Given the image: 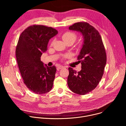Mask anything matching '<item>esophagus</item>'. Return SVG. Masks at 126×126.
<instances>
[{
  "mask_svg": "<svg viewBox=\"0 0 126 126\" xmlns=\"http://www.w3.org/2000/svg\"><path fill=\"white\" fill-rule=\"evenodd\" d=\"M65 68V67H64L63 66H61V65H60V66H58V67H57V70L61 69H63V68Z\"/></svg>",
  "mask_w": 126,
  "mask_h": 126,
  "instance_id": "esophagus-1",
  "label": "esophagus"
}]
</instances>
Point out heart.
Here are the masks:
<instances>
[{
	"label": "heart",
	"instance_id": "heart-1",
	"mask_svg": "<svg viewBox=\"0 0 126 126\" xmlns=\"http://www.w3.org/2000/svg\"><path fill=\"white\" fill-rule=\"evenodd\" d=\"M78 36L76 33L73 32H71V31H67L63 33L62 35L61 38L62 40L64 41V42L66 44L69 42H72L74 43V42L77 40V39ZM54 40H53L50 44L51 46H52L54 44ZM69 55H65L63 56L62 59H65V58H67L69 57Z\"/></svg>",
	"mask_w": 126,
	"mask_h": 126
}]
</instances>
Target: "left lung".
I'll return each mask as SVG.
<instances>
[{"label":"left lung","mask_w":126,"mask_h":126,"mask_svg":"<svg viewBox=\"0 0 126 126\" xmlns=\"http://www.w3.org/2000/svg\"><path fill=\"white\" fill-rule=\"evenodd\" d=\"M69 29L80 32L84 40L77 57L82 69L77 72L69 67L67 83L73 92L84 95L94 90L102 78L107 61L106 50L99 32L88 23L77 22Z\"/></svg>","instance_id":"1"}]
</instances>
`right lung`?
Returning <instances> with one entry per match:
<instances>
[{"label": "right lung", "instance_id": "1", "mask_svg": "<svg viewBox=\"0 0 126 126\" xmlns=\"http://www.w3.org/2000/svg\"><path fill=\"white\" fill-rule=\"evenodd\" d=\"M58 32L51 27L34 24L26 28L18 41L15 50L18 66L23 83L35 94H45L52 88L56 68L44 66L41 56L47 50L49 39Z\"/></svg>", "mask_w": 126, "mask_h": 126}]
</instances>
